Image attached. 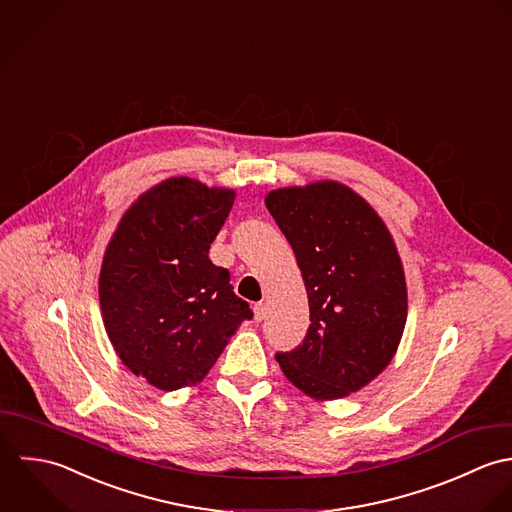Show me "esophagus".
I'll use <instances>...</instances> for the list:
<instances>
[{"label": "esophagus", "instance_id": "obj_1", "mask_svg": "<svg viewBox=\"0 0 512 512\" xmlns=\"http://www.w3.org/2000/svg\"><path fill=\"white\" fill-rule=\"evenodd\" d=\"M253 312H255V320L261 322V320L265 318V314H267L265 303H255V305H253Z\"/></svg>", "mask_w": 512, "mask_h": 512}]
</instances>
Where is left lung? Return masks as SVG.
I'll use <instances>...</instances> for the list:
<instances>
[{
	"label": "left lung",
	"mask_w": 512,
	"mask_h": 512,
	"mask_svg": "<svg viewBox=\"0 0 512 512\" xmlns=\"http://www.w3.org/2000/svg\"><path fill=\"white\" fill-rule=\"evenodd\" d=\"M265 205L295 251L310 308L303 344L277 362L310 398H346L384 372L404 334L396 243L372 205L332 180L273 190Z\"/></svg>",
	"instance_id": "obj_1"
}]
</instances>
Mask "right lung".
<instances>
[{"mask_svg": "<svg viewBox=\"0 0 512 512\" xmlns=\"http://www.w3.org/2000/svg\"><path fill=\"white\" fill-rule=\"evenodd\" d=\"M233 200V190L168 178L126 209L104 251L106 334L122 364L158 390L200 384L253 316L207 255Z\"/></svg>", "mask_w": 512, "mask_h": 512, "instance_id": "1", "label": "right lung"}]
</instances>
